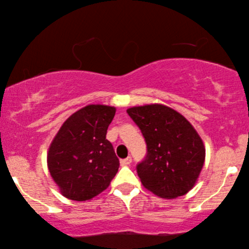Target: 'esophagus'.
<instances>
[{"mask_svg": "<svg viewBox=\"0 0 249 249\" xmlns=\"http://www.w3.org/2000/svg\"><path fill=\"white\" fill-rule=\"evenodd\" d=\"M131 161H132V159L130 158V156H128V158H125V159H124V160H121V165H124V166H125V165H129L131 163Z\"/></svg>", "mask_w": 249, "mask_h": 249, "instance_id": "1", "label": "esophagus"}]
</instances>
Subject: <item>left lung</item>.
I'll return each instance as SVG.
<instances>
[{
  "instance_id": "obj_1",
  "label": "left lung",
  "mask_w": 249,
  "mask_h": 249,
  "mask_svg": "<svg viewBox=\"0 0 249 249\" xmlns=\"http://www.w3.org/2000/svg\"><path fill=\"white\" fill-rule=\"evenodd\" d=\"M144 136L147 154L137 164L145 188L162 198L183 196L193 188L205 161L202 138L185 117L162 104L127 110Z\"/></svg>"
}]
</instances>
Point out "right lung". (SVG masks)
<instances>
[{
  "label": "right lung",
  "instance_id": "1",
  "mask_svg": "<svg viewBox=\"0 0 249 249\" xmlns=\"http://www.w3.org/2000/svg\"><path fill=\"white\" fill-rule=\"evenodd\" d=\"M115 107L90 104L64 121L47 153V166L61 194L72 200H88L110 185L119 159L107 139Z\"/></svg>",
  "mask_w": 249,
  "mask_h": 249
}]
</instances>
